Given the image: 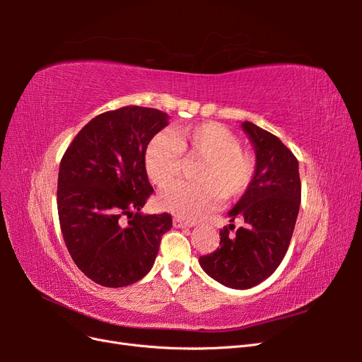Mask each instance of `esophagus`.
<instances>
[{
  "mask_svg": "<svg viewBox=\"0 0 362 362\" xmlns=\"http://www.w3.org/2000/svg\"><path fill=\"white\" fill-rule=\"evenodd\" d=\"M173 226L175 228H190V226H193V223L185 222V221H182V218H180V217H175L173 218Z\"/></svg>",
  "mask_w": 362,
  "mask_h": 362,
  "instance_id": "obj_1",
  "label": "esophagus"
}]
</instances>
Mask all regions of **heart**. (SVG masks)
Here are the masks:
<instances>
[{"mask_svg": "<svg viewBox=\"0 0 362 362\" xmlns=\"http://www.w3.org/2000/svg\"><path fill=\"white\" fill-rule=\"evenodd\" d=\"M182 157L201 158L193 170L194 182H175L160 194L164 210L194 221L217 205L243 194L255 177L257 161L240 148V140L216 122L178 127L172 134L160 133L145 151L149 180L166 187L182 170Z\"/></svg>", "mask_w": 362, "mask_h": 362, "instance_id": "heart-1", "label": "heart"}]
</instances>
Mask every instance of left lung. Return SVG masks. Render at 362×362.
<instances>
[{
  "mask_svg": "<svg viewBox=\"0 0 362 362\" xmlns=\"http://www.w3.org/2000/svg\"><path fill=\"white\" fill-rule=\"evenodd\" d=\"M242 128L257 156L255 177L229 211L231 222L242 217L245 226L229 234L221 229V243L199 264L222 286L246 290L258 286L278 269L287 254L300 206L299 163L293 152L269 131L252 122Z\"/></svg>",
  "mask_w": 362,
  "mask_h": 362,
  "instance_id": "obj_1",
  "label": "left lung"
}]
</instances>
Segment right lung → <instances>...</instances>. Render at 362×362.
<instances>
[{
    "label": "right lung",
    "mask_w": 362,
    "mask_h": 362,
    "mask_svg": "<svg viewBox=\"0 0 362 362\" xmlns=\"http://www.w3.org/2000/svg\"><path fill=\"white\" fill-rule=\"evenodd\" d=\"M168 119L156 108L139 105L98 115L62 158L57 184L62 234L76 267L100 286L125 287L146 276L163 234L172 228L168 213H140L154 192L145 151Z\"/></svg>",
    "instance_id": "1"
}]
</instances>
